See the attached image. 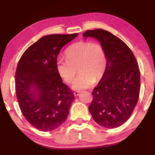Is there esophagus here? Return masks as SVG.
Wrapping results in <instances>:
<instances>
[{"label": "esophagus", "mask_w": 155, "mask_h": 155, "mask_svg": "<svg viewBox=\"0 0 155 155\" xmlns=\"http://www.w3.org/2000/svg\"><path fill=\"white\" fill-rule=\"evenodd\" d=\"M79 91H76L75 92H74V94L75 96H78L79 95Z\"/></svg>", "instance_id": "1"}]
</instances>
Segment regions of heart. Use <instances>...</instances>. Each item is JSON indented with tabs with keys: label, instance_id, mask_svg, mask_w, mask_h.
I'll return each instance as SVG.
<instances>
[{
	"label": "heart",
	"instance_id": "heart-1",
	"mask_svg": "<svg viewBox=\"0 0 155 155\" xmlns=\"http://www.w3.org/2000/svg\"><path fill=\"white\" fill-rule=\"evenodd\" d=\"M66 59H59L56 69L59 76L67 83H71L78 68L80 72L73 82L75 90L90 87L95 79L98 80L105 72L107 58L105 50L100 43L90 41L75 43L65 51Z\"/></svg>",
	"mask_w": 155,
	"mask_h": 155
}]
</instances>
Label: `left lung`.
I'll use <instances>...</instances> for the list:
<instances>
[{
  "mask_svg": "<svg viewBox=\"0 0 155 155\" xmlns=\"http://www.w3.org/2000/svg\"><path fill=\"white\" fill-rule=\"evenodd\" d=\"M84 37L100 42L107 58L105 72L92 92L89 111L97 124L113 129L130 118L139 99L140 73L133 51L124 42L110 32L87 30Z\"/></svg>",
  "mask_w": 155,
  "mask_h": 155,
  "instance_id": "1",
  "label": "left lung"
}]
</instances>
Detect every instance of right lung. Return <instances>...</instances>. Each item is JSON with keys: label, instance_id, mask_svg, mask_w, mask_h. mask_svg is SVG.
<instances>
[{"label": "right lung", "instance_id": "obj_1", "mask_svg": "<svg viewBox=\"0 0 155 155\" xmlns=\"http://www.w3.org/2000/svg\"><path fill=\"white\" fill-rule=\"evenodd\" d=\"M78 35H45L28 48L18 61L15 76L18 105L26 120L41 131L62 125L75 99L58 74L56 62L63 46Z\"/></svg>", "mask_w": 155, "mask_h": 155}]
</instances>
